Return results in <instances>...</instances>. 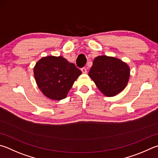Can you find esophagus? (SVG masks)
I'll return each instance as SVG.
<instances>
[{"label":"esophagus","mask_w":158,"mask_h":158,"mask_svg":"<svg viewBox=\"0 0 158 158\" xmlns=\"http://www.w3.org/2000/svg\"><path fill=\"white\" fill-rule=\"evenodd\" d=\"M81 72H82V73H87V69H86V68H85V67H84V68H81Z\"/></svg>","instance_id":"1"}]
</instances>
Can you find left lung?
Returning <instances> with one entry per match:
<instances>
[{
	"label": "left lung",
	"mask_w": 158,
	"mask_h": 158,
	"mask_svg": "<svg viewBox=\"0 0 158 158\" xmlns=\"http://www.w3.org/2000/svg\"><path fill=\"white\" fill-rule=\"evenodd\" d=\"M88 75L104 95L113 97L127 86L130 68L122 60L102 55L94 59Z\"/></svg>",
	"instance_id": "left-lung-1"
}]
</instances>
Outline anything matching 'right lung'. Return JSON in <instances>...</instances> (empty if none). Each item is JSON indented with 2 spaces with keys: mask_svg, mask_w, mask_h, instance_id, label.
Masks as SVG:
<instances>
[{
  "mask_svg": "<svg viewBox=\"0 0 158 158\" xmlns=\"http://www.w3.org/2000/svg\"><path fill=\"white\" fill-rule=\"evenodd\" d=\"M34 74L38 87L45 96L61 100L66 97L81 71L64 57L48 56L36 63Z\"/></svg>",
  "mask_w": 158,
  "mask_h": 158,
  "instance_id": "add662e5",
  "label": "right lung"
}]
</instances>
